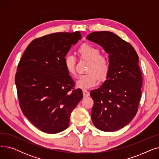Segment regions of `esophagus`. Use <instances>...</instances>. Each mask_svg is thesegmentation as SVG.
I'll return each instance as SVG.
<instances>
[{
	"instance_id": "esophagus-1",
	"label": "esophagus",
	"mask_w": 159,
	"mask_h": 159,
	"mask_svg": "<svg viewBox=\"0 0 159 159\" xmlns=\"http://www.w3.org/2000/svg\"><path fill=\"white\" fill-rule=\"evenodd\" d=\"M83 95H84V97H88V96L89 95V91H87V90H86V89L83 90Z\"/></svg>"
}]
</instances>
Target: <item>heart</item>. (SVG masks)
Returning a JSON list of instances; mask_svg holds the SVG:
<instances>
[{"instance_id": "1", "label": "heart", "mask_w": 159, "mask_h": 159, "mask_svg": "<svg viewBox=\"0 0 159 159\" xmlns=\"http://www.w3.org/2000/svg\"><path fill=\"white\" fill-rule=\"evenodd\" d=\"M78 53L81 59L89 61L87 73L80 75L77 81V86L82 89H88L97 85L98 78L104 80L110 70V63L108 58L101 55V51L96 46L88 43L80 45L78 49ZM64 66L68 73L75 76L76 71V58L72 55H67L64 58Z\"/></svg>"}]
</instances>
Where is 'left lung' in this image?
I'll use <instances>...</instances> for the list:
<instances>
[{
    "mask_svg": "<svg viewBox=\"0 0 159 159\" xmlns=\"http://www.w3.org/2000/svg\"><path fill=\"white\" fill-rule=\"evenodd\" d=\"M87 39L104 49L110 63L107 80L90 93L94 102L91 120L101 131L119 130L128 124L138 111L143 86L139 56L129 43L112 32L94 31Z\"/></svg>",
    "mask_w": 159,
    "mask_h": 159,
    "instance_id": "1",
    "label": "left lung"
}]
</instances>
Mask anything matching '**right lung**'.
Here are the masks:
<instances>
[{
    "instance_id": "right-lung-1",
    "label": "right lung",
    "mask_w": 159,
    "mask_h": 159,
    "mask_svg": "<svg viewBox=\"0 0 159 159\" xmlns=\"http://www.w3.org/2000/svg\"><path fill=\"white\" fill-rule=\"evenodd\" d=\"M79 31L54 33L33 40L17 66L15 82L23 114L43 132L53 134L69 126L74 108L83 97L64 66Z\"/></svg>"
}]
</instances>
